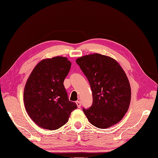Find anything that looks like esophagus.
Here are the masks:
<instances>
[{
	"label": "esophagus",
	"instance_id": "esophagus-1",
	"mask_svg": "<svg viewBox=\"0 0 158 158\" xmlns=\"http://www.w3.org/2000/svg\"><path fill=\"white\" fill-rule=\"evenodd\" d=\"M76 105H77V106L78 107V108H80V106H81V102H80V100H78V101H76Z\"/></svg>",
	"mask_w": 158,
	"mask_h": 158
}]
</instances>
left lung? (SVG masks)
I'll return each instance as SVG.
<instances>
[{"mask_svg":"<svg viewBox=\"0 0 158 158\" xmlns=\"http://www.w3.org/2000/svg\"><path fill=\"white\" fill-rule=\"evenodd\" d=\"M90 84L93 103L83 111L91 124L106 129L119 123L131 102L130 84L123 68L114 59L92 53L76 60Z\"/></svg>","mask_w":158,"mask_h":158,"instance_id":"obj_1","label":"left lung"}]
</instances>
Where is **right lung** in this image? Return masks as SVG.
I'll return each instance as SVG.
<instances>
[{"label":"right lung","mask_w":158,"mask_h":158,"mask_svg":"<svg viewBox=\"0 0 158 158\" xmlns=\"http://www.w3.org/2000/svg\"><path fill=\"white\" fill-rule=\"evenodd\" d=\"M71 65L67 58L61 56L45 59L35 67L26 82L24 90L26 111L43 129H59L77 109L76 104L69 100L63 84Z\"/></svg>","instance_id":"right-lung-1"}]
</instances>
